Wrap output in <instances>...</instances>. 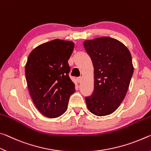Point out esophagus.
I'll list each match as a JSON object with an SVG mask.
<instances>
[{
    "mask_svg": "<svg viewBox=\"0 0 151 151\" xmlns=\"http://www.w3.org/2000/svg\"><path fill=\"white\" fill-rule=\"evenodd\" d=\"M82 80H83V78L81 77H79V78H77V80H78V83H81V81H82Z\"/></svg>",
    "mask_w": 151,
    "mask_h": 151,
    "instance_id": "1",
    "label": "esophagus"
}]
</instances>
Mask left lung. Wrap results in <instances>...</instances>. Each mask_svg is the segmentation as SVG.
I'll list each match as a JSON object with an SVG mask.
<instances>
[{
  "instance_id": "1",
  "label": "left lung",
  "mask_w": 151,
  "mask_h": 151,
  "mask_svg": "<svg viewBox=\"0 0 151 151\" xmlns=\"http://www.w3.org/2000/svg\"><path fill=\"white\" fill-rule=\"evenodd\" d=\"M94 70V90L86 97L90 112L109 115L124 100L134 72L130 52L117 39L103 37L83 42Z\"/></svg>"
}]
</instances>
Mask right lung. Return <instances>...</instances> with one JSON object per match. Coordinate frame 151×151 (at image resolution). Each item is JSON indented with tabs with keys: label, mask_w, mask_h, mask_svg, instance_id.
<instances>
[{
	"label": "right lung",
	"mask_w": 151,
	"mask_h": 151,
	"mask_svg": "<svg viewBox=\"0 0 151 151\" xmlns=\"http://www.w3.org/2000/svg\"><path fill=\"white\" fill-rule=\"evenodd\" d=\"M73 48V42L57 39L37 46L28 57L27 86L34 104L46 117L58 118L65 113L76 91L68 62Z\"/></svg>",
	"instance_id": "obj_1"
}]
</instances>
